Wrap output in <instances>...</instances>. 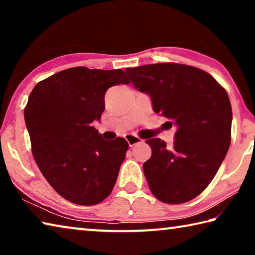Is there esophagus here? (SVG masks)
I'll return each mask as SVG.
<instances>
[{
  "instance_id": "obj_1",
  "label": "esophagus",
  "mask_w": 255,
  "mask_h": 255,
  "mask_svg": "<svg viewBox=\"0 0 255 255\" xmlns=\"http://www.w3.org/2000/svg\"><path fill=\"white\" fill-rule=\"evenodd\" d=\"M126 140L128 141V144L130 147H132V146H135L139 143H143V139H141V138H139L136 135H132V133H128V135L126 136Z\"/></svg>"
}]
</instances>
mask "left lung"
<instances>
[{
	"instance_id": "8db88e82",
	"label": "left lung",
	"mask_w": 255,
	"mask_h": 255,
	"mask_svg": "<svg viewBox=\"0 0 255 255\" xmlns=\"http://www.w3.org/2000/svg\"><path fill=\"white\" fill-rule=\"evenodd\" d=\"M131 83L150 96L156 114L175 126L173 147L147 139L152 156L143 164L153 195L164 204L199 196L217 173L231 145L232 106L209 73L178 63L127 68Z\"/></svg>"
}]
</instances>
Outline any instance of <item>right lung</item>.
Instances as JSON below:
<instances>
[{
    "mask_svg": "<svg viewBox=\"0 0 255 255\" xmlns=\"http://www.w3.org/2000/svg\"><path fill=\"white\" fill-rule=\"evenodd\" d=\"M130 83L123 70L67 68L38 82L24 108L34 161L59 196L92 206L110 195L129 148L92 126L111 86Z\"/></svg>",
    "mask_w": 255,
    "mask_h": 255,
    "instance_id": "1",
    "label": "right lung"
}]
</instances>
